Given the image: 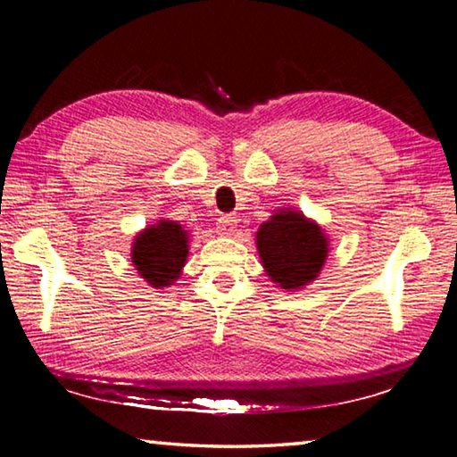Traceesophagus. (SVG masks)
<instances>
[{
  "mask_svg": "<svg viewBox=\"0 0 457 457\" xmlns=\"http://www.w3.org/2000/svg\"><path fill=\"white\" fill-rule=\"evenodd\" d=\"M236 228H237V220L234 218V215H221V218L218 220V231L223 237L234 236Z\"/></svg>",
  "mask_w": 457,
  "mask_h": 457,
  "instance_id": "esophagus-1",
  "label": "esophagus"
}]
</instances>
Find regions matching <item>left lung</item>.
<instances>
[{
  "label": "left lung",
  "mask_w": 457,
  "mask_h": 457,
  "mask_svg": "<svg viewBox=\"0 0 457 457\" xmlns=\"http://www.w3.org/2000/svg\"><path fill=\"white\" fill-rule=\"evenodd\" d=\"M258 253L270 280L284 290L312 282L328 256V237L303 212L280 210L256 234Z\"/></svg>",
  "instance_id": "1"
}]
</instances>
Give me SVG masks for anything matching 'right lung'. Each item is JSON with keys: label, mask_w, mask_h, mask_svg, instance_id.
<instances>
[{"label": "right lung", "mask_w": 457, "mask_h": 457, "mask_svg": "<svg viewBox=\"0 0 457 457\" xmlns=\"http://www.w3.org/2000/svg\"><path fill=\"white\" fill-rule=\"evenodd\" d=\"M187 253V229H183L177 221L159 220L135 237L130 260L153 288H167L179 280Z\"/></svg>", "instance_id": "1"}]
</instances>
